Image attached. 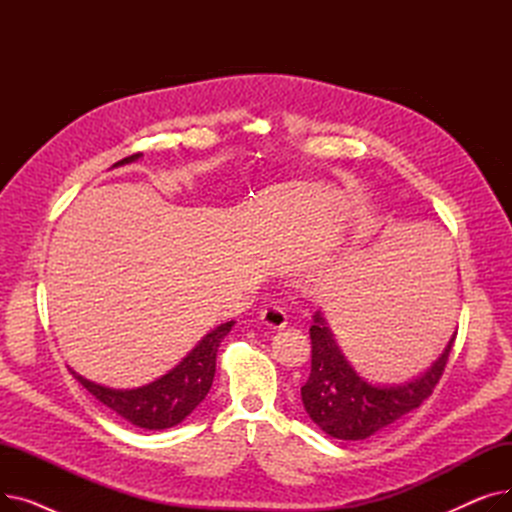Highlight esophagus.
Segmentation results:
<instances>
[{"label":"esophagus","instance_id":"1","mask_svg":"<svg viewBox=\"0 0 512 512\" xmlns=\"http://www.w3.org/2000/svg\"><path fill=\"white\" fill-rule=\"evenodd\" d=\"M261 321L270 328H284L288 324V315L280 305H265L261 309Z\"/></svg>","mask_w":512,"mask_h":512}]
</instances>
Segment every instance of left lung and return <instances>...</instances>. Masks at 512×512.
<instances>
[{
    "label": "left lung",
    "mask_w": 512,
    "mask_h": 512,
    "mask_svg": "<svg viewBox=\"0 0 512 512\" xmlns=\"http://www.w3.org/2000/svg\"><path fill=\"white\" fill-rule=\"evenodd\" d=\"M311 336V373L301 388L309 417L338 440H365L421 407L446 369L456 332L442 357L421 378L402 386H373L346 363L326 319L315 313Z\"/></svg>",
    "instance_id": "left-lung-1"
}]
</instances>
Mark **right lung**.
Instances as JSON below:
<instances>
[{"label": "right lung", "mask_w": 512, "mask_h": 512, "mask_svg": "<svg viewBox=\"0 0 512 512\" xmlns=\"http://www.w3.org/2000/svg\"><path fill=\"white\" fill-rule=\"evenodd\" d=\"M143 153H132L114 166L128 164L139 159ZM234 321L222 324L209 332L191 353H188L180 365H176L164 378L157 382L137 388V390H112L85 380L83 375L70 369L74 378L83 384L105 407L116 411L120 417L137 427L145 429H168L178 425L182 419L191 415L199 402L207 396L213 373H215V355L224 336L232 330Z\"/></svg>", "instance_id": "obj_1"}]
</instances>
